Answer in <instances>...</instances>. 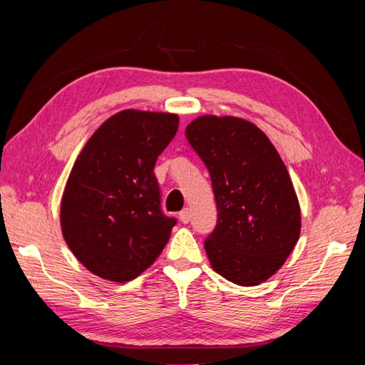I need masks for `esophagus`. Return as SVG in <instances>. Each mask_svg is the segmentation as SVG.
Returning a JSON list of instances; mask_svg holds the SVG:
<instances>
[{"instance_id":"1","label":"esophagus","mask_w":365,"mask_h":365,"mask_svg":"<svg viewBox=\"0 0 365 365\" xmlns=\"http://www.w3.org/2000/svg\"><path fill=\"white\" fill-rule=\"evenodd\" d=\"M190 208H183V210L180 212V221L183 222V224H188L190 222Z\"/></svg>"}]
</instances>
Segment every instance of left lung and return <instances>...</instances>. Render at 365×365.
<instances>
[{
  "mask_svg": "<svg viewBox=\"0 0 365 365\" xmlns=\"http://www.w3.org/2000/svg\"><path fill=\"white\" fill-rule=\"evenodd\" d=\"M212 178L218 224L205 240L212 268L254 287L277 273L301 234V208L281 155L252 122L199 115L185 130Z\"/></svg>",
  "mask_w": 365,
  "mask_h": 365,
  "instance_id": "1",
  "label": "left lung"
}]
</instances>
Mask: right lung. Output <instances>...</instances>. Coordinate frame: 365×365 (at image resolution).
<instances>
[{"label": "right lung", "instance_id": "obj_1", "mask_svg": "<svg viewBox=\"0 0 365 365\" xmlns=\"http://www.w3.org/2000/svg\"><path fill=\"white\" fill-rule=\"evenodd\" d=\"M177 128V114L123 110L76 157L61 199V230L92 274L133 281L165 250L175 220L161 213L153 168Z\"/></svg>", "mask_w": 365, "mask_h": 365}]
</instances>
